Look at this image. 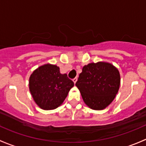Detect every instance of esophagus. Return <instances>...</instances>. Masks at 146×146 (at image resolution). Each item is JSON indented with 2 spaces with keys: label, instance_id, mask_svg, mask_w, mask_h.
I'll return each mask as SVG.
<instances>
[{
  "label": "esophagus",
  "instance_id": "esophagus-1",
  "mask_svg": "<svg viewBox=\"0 0 146 146\" xmlns=\"http://www.w3.org/2000/svg\"><path fill=\"white\" fill-rule=\"evenodd\" d=\"M76 81H77V78H76V77H75L74 78V79H73V82H74V83H76Z\"/></svg>",
  "mask_w": 146,
  "mask_h": 146
}]
</instances>
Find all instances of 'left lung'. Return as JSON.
Here are the masks:
<instances>
[{
    "label": "left lung",
    "mask_w": 146,
    "mask_h": 146,
    "mask_svg": "<svg viewBox=\"0 0 146 146\" xmlns=\"http://www.w3.org/2000/svg\"><path fill=\"white\" fill-rule=\"evenodd\" d=\"M75 85L88 108L101 110L109 106L117 94L120 74L111 63H89L83 67Z\"/></svg>",
    "instance_id": "left-lung-1"
}]
</instances>
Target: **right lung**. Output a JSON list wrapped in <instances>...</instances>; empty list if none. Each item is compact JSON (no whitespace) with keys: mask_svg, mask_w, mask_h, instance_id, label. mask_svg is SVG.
I'll list each match as a JSON object with an SVG mask.
<instances>
[{"mask_svg":"<svg viewBox=\"0 0 146 146\" xmlns=\"http://www.w3.org/2000/svg\"><path fill=\"white\" fill-rule=\"evenodd\" d=\"M73 86L74 82L67 74H61L59 67L49 63L34 70L29 82L34 102L45 110L60 106Z\"/></svg>","mask_w":146,"mask_h":146,"instance_id":"right-lung-1","label":"right lung"}]
</instances>
